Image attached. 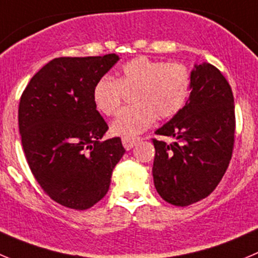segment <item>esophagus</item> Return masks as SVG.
Returning a JSON list of instances; mask_svg holds the SVG:
<instances>
[{
  "label": "esophagus",
  "instance_id": "1",
  "mask_svg": "<svg viewBox=\"0 0 258 258\" xmlns=\"http://www.w3.org/2000/svg\"><path fill=\"white\" fill-rule=\"evenodd\" d=\"M139 141H140V137H122V144H123L126 150L134 148Z\"/></svg>",
  "mask_w": 258,
  "mask_h": 258
}]
</instances>
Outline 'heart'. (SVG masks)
Here are the masks:
<instances>
[{"mask_svg": "<svg viewBox=\"0 0 258 258\" xmlns=\"http://www.w3.org/2000/svg\"><path fill=\"white\" fill-rule=\"evenodd\" d=\"M131 107L118 113L112 131L118 136L132 137L153 124L155 118L174 117L186 105L191 93V74L184 64L137 57L122 66L118 79L103 76L96 81L93 99L105 115H114L123 99V91H131Z\"/></svg>", "mask_w": 258, "mask_h": 258, "instance_id": "obj_1", "label": "heart"}]
</instances>
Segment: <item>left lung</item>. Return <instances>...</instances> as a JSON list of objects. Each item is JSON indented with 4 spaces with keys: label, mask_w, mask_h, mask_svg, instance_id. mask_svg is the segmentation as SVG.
Segmentation results:
<instances>
[{
    "label": "left lung",
    "mask_w": 258,
    "mask_h": 258,
    "mask_svg": "<svg viewBox=\"0 0 258 258\" xmlns=\"http://www.w3.org/2000/svg\"><path fill=\"white\" fill-rule=\"evenodd\" d=\"M191 89L182 110L155 132L174 137V143L153 139L156 191L182 208L216 188L234 148V98L227 79L215 66L202 63L191 72Z\"/></svg>",
    "instance_id": "1"
}]
</instances>
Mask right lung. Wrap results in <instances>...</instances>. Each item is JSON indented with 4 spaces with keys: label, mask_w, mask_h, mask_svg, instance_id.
Listing matches in <instances>:
<instances>
[{
    "label": "right lung",
    "mask_w": 258,
    "mask_h": 258,
    "mask_svg": "<svg viewBox=\"0 0 258 258\" xmlns=\"http://www.w3.org/2000/svg\"><path fill=\"white\" fill-rule=\"evenodd\" d=\"M119 59L114 53L59 57L31 78L20 98L19 130L31 173L57 204L86 210L107 195L113 168L124 154L108 131L93 90Z\"/></svg>",
    "instance_id": "right-lung-1"
}]
</instances>
